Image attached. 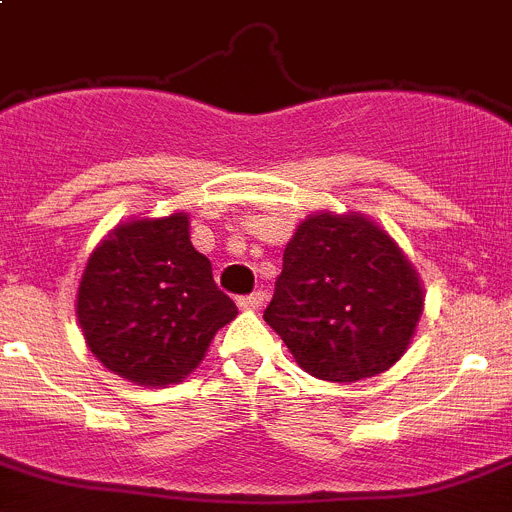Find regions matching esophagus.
<instances>
[{"label": "esophagus", "instance_id": "34e87169", "mask_svg": "<svg viewBox=\"0 0 512 512\" xmlns=\"http://www.w3.org/2000/svg\"><path fill=\"white\" fill-rule=\"evenodd\" d=\"M237 304H239V309H244V311H255L265 304V296H262V293H250V296H242Z\"/></svg>", "mask_w": 512, "mask_h": 512}]
</instances>
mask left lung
I'll use <instances>...</instances> for the list:
<instances>
[{"instance_id": "8db88e82", "label": "left lung", "mask_w": 512, "mask_h": 512, "mask_svg": "<svg viewBox=\"0 0 512 512\" xmlns=\"http://www.w3.org/2000/svg\"><path fill=\"white\" fill-rule=\"evenodd\" d=\"M422 309L420 275L384 226L358 211H317L286 244L262 317L306 373L353 384L407 353Z\"/></svg>"}]
</instances>
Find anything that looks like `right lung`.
<instances>
[{
  "mask_svg": "<svg viewBox=\"0 0 512 512\" xmlns=\"http://www.w3.org/2000/svg\"><path fill=\"white\" fill-rule=\"evenodd\" d=\"M185 211L128 219L100 239L77 288V322L102 366L136 386L180 384L237 317L190 242Z\"/></svg>",
  "mask_w": 512,
  "mask_h": 512,
  "instance_id": "add662e5",
  "label": "right lung"
}]
</instances>
